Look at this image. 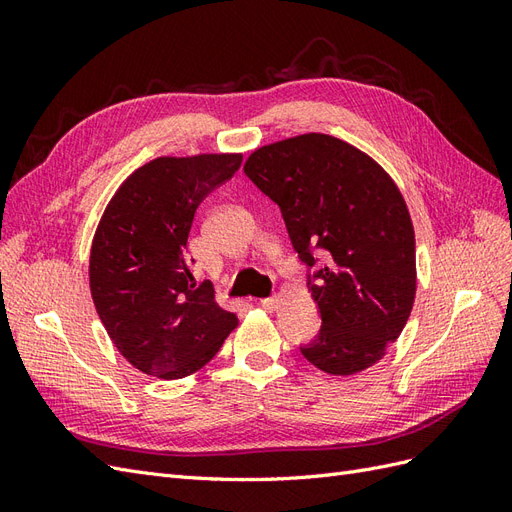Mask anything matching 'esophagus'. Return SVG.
Listing matches in <instances>:
<instances>
[{
	"mask_svg": "<svg viewBox=\"0 0 512 512\" xmlns=\"http://www.w3.org/2000/svg\"><path fill=\"white\" fill-rule=\"evenodd\" d=\"M260 305H262V307H265V309H267V312H275V309H277V307H280V299H277V297H269V299H262V301H260Z\"/></svg>",
	"mask_w": 512,
	"mask_h": 512,
	"instance_id": "1",
	"label": "esophagus"
}]
</instances>
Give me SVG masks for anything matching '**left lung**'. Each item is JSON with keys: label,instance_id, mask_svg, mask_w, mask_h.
Returning <instances> with one entry per match:
<instances>
[{"label": "left lung", "instance_id": "1", "mask_svg": "<svg viewBox=\"0 0 512 512\" xmlns=\"http://www.w3.org/2000/svg\"><path fill=\"white\" fill-rule=\"evenodd\" d=\"M243 173L280 205L294 252L318 267L307 288L322 327L305 359L331 376L376 365L416 297L414 226L397 183L365 151L320 132L258 147Z\"/></svg>", "mask_w": 512, "mask_h": 512}]
</instances>
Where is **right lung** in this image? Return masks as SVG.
Listing matches in <instances>:
<instances>
[{
	"label": "right lung",
	"mask_w": 512,
	"mask_h": 512,
	"mask_svg": "<svg viewBox=\"0 0 512 512\" xmlns=\"http://www.w3.org/2000/svg\"><path fill=\"white\" fill-rule=\"evenodd\" d=\"M241 153L162 156L119 185L96 228L89 288L123 359L147 376L179 380L205 367L239 320L196 284L188 256L194 213L237 173Z\"/></svg>",
	"instance_id": "right-lung-1"
}]
</instances>
